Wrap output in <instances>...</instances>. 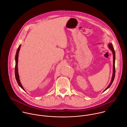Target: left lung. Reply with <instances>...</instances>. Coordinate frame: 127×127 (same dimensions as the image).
<instances>
[{"label": "left lung", "mask_w": 127, "mask_h": 127, "mask_svg": "<svg viewBox=\"0 0 127 127\" xmlns=\"http://www.w3.org/2000/svg\"><path fill=\"white\" fill-rule=\"evenodd\" d=\"M108 47L110 48V49L111 50L113 53V75H112V79H111V83H110L109 85L107 87V88L105 90V91L104 92H105L106 90H107L108 89H109L110 86H111V85L112 84L114 78H115V50L113 45V44L112 43H110L108 44Z\"/></svg>", "instance_id": "left-lung-1"}]
</instances>
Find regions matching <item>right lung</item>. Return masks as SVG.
<instances>
[{
	"label": "right lung",
	"instance_id": "right-lung-1",
	"mask_svg": "<svg viewBox=\"0 0 127 127\" xmlns=\"http://www.w3.org/2000/svg\"><path fill=\"white\" fill-rule=\"evenodd\" d=\"M20 47H21V44L19 45L18 48H17V50L16 51V55H15V79H16V80L18 84V85L19 86V87L22 89H23L24 91V89H23V86H22L21 83H20V80H19V74H18V65H17V64H18V54H19V52L20 50Z\"/></svg>",
	"mask_w": 127,
	"mask_h": 127
}]
</instances>
